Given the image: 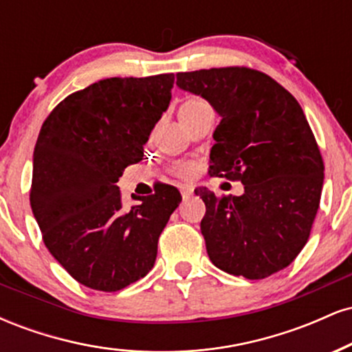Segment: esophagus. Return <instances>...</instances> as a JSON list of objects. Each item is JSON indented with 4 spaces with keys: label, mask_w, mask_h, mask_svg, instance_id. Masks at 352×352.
Returning a JSON list of instances; mask_svg holds the SVG:
<instances>
[{
    "label": "esophagus",
    "mask_w": 352,
    "mask_h": 352,
    "mask_svg": "<svg viewBox=\"0 0 352 352\" xmlns=\"http://www.w3.org/2000/svg\"><path fill=\"white\" fill-rule=\"evenodd\" d=\"M180 192H182V197H184V200H185V199H188L190 195H192L193 188L188 187V185H184V187H180Z\"/></svg>",
    "instance_id": "34e87169"
}]
</instances>
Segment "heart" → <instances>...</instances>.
Returning <instances> with one entry per match:
<instances>
[{
    "label": "heart",
    "instance_id": "1",
    "mask_svg": "<svg viewBox=\"0 0 352 352\" xmlns=\"http://www.w3.org/2000/svg\"><path fill=\"white\" fill-rule=\"evenodd\" d=\"M204 104H207V102H205V100L200 99V98L187 99V100H185V102H184V106L180 107V112L193 111V109L204 106ZM172 170H173V173H175V175L182 177V179H190V177H192L193 173L197 172V165L192 164V162H180V164L173 165Z\"/></svg>",
    "mask_w": 352,
    "mask_h": 352
}]
</instances>
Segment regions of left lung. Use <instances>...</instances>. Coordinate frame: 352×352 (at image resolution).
<instances>
[{"instance_id":"8db88e82","label":"left lung","mask_w":352,"mask_h":352,"mask_svg":"<svg viewBox=\"0 0 352 352\" xmlns=\"http://www.w3.org/2000/svg\"><path fill=\"white\" fill-rule=\"evenodd\" d=\"M177 86L221 116L210 175L245 185L240 197L195 190L207 207L200 230L210 260L248 280L286 268L308 241L324 180L301 106L268 74L245 66L179 72Z\"/></svg>"}]
</instances>
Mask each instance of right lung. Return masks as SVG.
Segmentation results:
<instances>
[{
	"mask_svg": "<svg viewBox=\"0 0 352 352\" xmlns=\"http://www.w3.org/2000/svg\"><path fill=\"white\" fill-rule=\"evenodd\" d=\"M173 74L109 78L72 92L36 140L30 201L46 248L80 285L119 292L152 270L180 192L167 184L122 210L119 177L172 99ZM135 199V197H134Z\"/></svg>",
	"mask_w": 352,
	"mask_h": 352,
	"instance_id": "add662e5",
	"label": "right lung"
}]
</instances>
